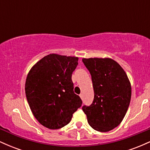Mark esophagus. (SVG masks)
<instances>
[{"instance_id":"34e87169","label":"esophagus","mask_w":150,"mask_h":150,"mask_svg":"<svg viewBox=\"0 0 150 150\" xmlns=\"http://www.w3.org/2000/svg\"><path fill=\"white\" fill-rule=\"evenodd\" d=\"M80 97L81 99H82V97H83V95H82V94H80Z\"/></svg>"}]
</instances>
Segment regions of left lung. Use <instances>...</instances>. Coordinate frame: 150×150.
Here are the masks:
<instances>
[{"instance_id":"obj_1","label":"left lung","mask_w":150,"mask_h":150,"mask_svg":"<svg viewBox=\"0 0 150 150\" xmlns=\"http://www.w3.org/2000/svg\"><path fill=\"white\" fill-rule=\"evenodd\" d=\"M92 76L94 97L82 111L93 129L99 132L113 130L121 123L131 99V86L121 66L111 58H83Z\"/></svg>"}]
</instances>
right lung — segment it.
<instances>
[{
  "instance_id": "obj_1",
  "label": "right lung",
  "mask_w": 150,
  "mask_h": 150,
  "mask_svg": "<svg viewBox=\"0 0 150 150\" xmlns=\"http://www.w3.org/2000/svg\"><path fill=\"white\" fill-rule=\"evenodd\" d=\"M77 62V57L52 53L38 61L27 75V101L34 117L47 128L55 130L68 124L82 106L72 81Z\"/></svg>"
}]
</instances>
